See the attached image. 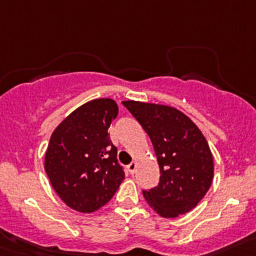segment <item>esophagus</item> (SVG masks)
Returning <instances> with one entry per match:
<instances>
[{"instance_id":"obj_1","label":"esophagus","mask_w":256,"mask_h":256,"mask_svg":"<svg viewBox=\"0 0 256 256\" xmlns=\"http://www.w3.org/2000/svg\"><path fill=\"white\" fill-rule=\"evenodd\" d=\"M136 167H138V164H136L135 161H132V162H131V164L128 166V172H130L131 174H135V172H136Z\"/></svg>"}]
</instances>
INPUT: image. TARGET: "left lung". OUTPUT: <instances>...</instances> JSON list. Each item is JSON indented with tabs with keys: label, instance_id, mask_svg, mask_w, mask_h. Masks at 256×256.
Here are the masks:
<instances>
[{
	"label": "left lung",
	"instance_id": "obj_1",
	"mask_svg": "<svg viewBox=\"0 0 256 256\" xmlns=\"http://www.w3.org/2000/svg\"><path fill=\"white\" fill-rule=\"evenodd\" d=\"M122 105L151 138L161 172L158 186L142 192L147 204L164 218L192 210L208 192L214 174L213 154L203 134L172 106L135 100Z\"/></svg>",
	"mask_w": 256,
	"mask_h": 256
}]
</instances>
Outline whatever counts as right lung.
<instances>
[{"mask_svg":"<svg viewBox=\"0 0 256 256\" xmlns=\"http://www.w3.org/2000/svg\"><path fill=\"white\" fill-rule=\"evenodd\" d=\"M118 114L112 99H94L69 114L50 136L44 170L60 200L80 213L106 204L125 178L108 134Z\"/></svg>","mask_w":256,"mask_h":256,"instance_id":"1","label":"right lung"}]
</instances>
